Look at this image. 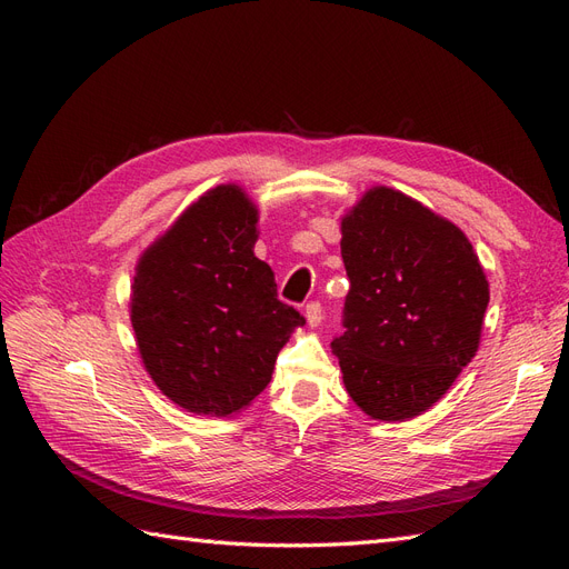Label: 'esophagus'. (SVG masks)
Segmentation results:
<instances>
[{"label":"esophagus","instance_id":"1","mask_svg":"<svg viewBox=\"0 0 569 569\" xmlns=\"http://www.w3.org/2000/svg\"><path fill=\"white\" fill-rule=\"evenodd\" d=\"M322 320V306L318 301H311L306 306V322L311 327H318Z\"/></svg>","mask_w":569,"mask_h":569}]
</instances>
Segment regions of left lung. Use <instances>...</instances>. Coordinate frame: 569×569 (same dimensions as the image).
<instances>
[{
    "instance_id": "1",
    "label": "left lung",
    "mask_w": 569,
    "mask_h": 569,
    "mask_svg": "<svg viewBox=\"0 0 569 569\" xmlns=\"http://www.w3.org/2000/svg\"><path fill=\"white\" fill-rule=\"evenodd\" d=\"M351 289L332 339L343 387L372 420L432 408L479 349L489 282L451 220L391 187L341 218Z\"/></svg>"
}]
</instances>
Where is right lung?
Masks as SVG:
<instances>
[{
    "label": "right lung",
    "mask_w": 569,
    "mask_h": 569,
    "mask_svg": "<svg viewBox=\"0 0 569 569\" xmlns=\"http://www.w3.org/2000/svg\"><path fill=\"white\" fill-rule=\"evenodd\" d=\"M258 209L218 184L153 242L134 268L130 320L142 363L187 412L228 418L261 393L303 316L278 299L256 258Z\"/></svg>",
    "instance_id": "add662e5"
}]
</instances>
